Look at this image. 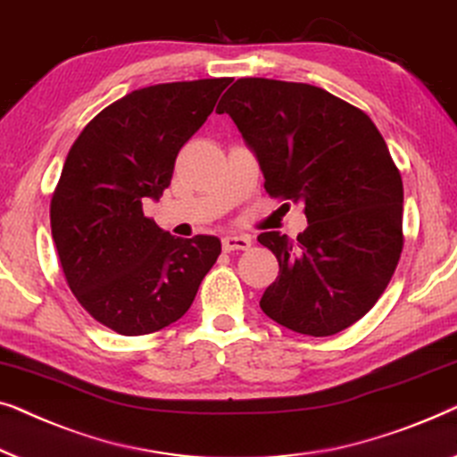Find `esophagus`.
Returning <instances> with one entry per match:
<instances>
[{
  "label": "esophagus",
  "instance_id": "1",
  "mask_svg": "<svg viewBox=\"0 0 457 457\" xmlns=\"http://www.w3.org/2000/svg\"><path fill=\"white\" fill-rule=\"evenodd\" d=\"M221 244L226 253H231V250H248L253 240L248 236H226Z\"/></svg>",
  "mask_w": 457,
  "mask_h": 457
}]
</instances>
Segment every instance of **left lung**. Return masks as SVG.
I'll return each mask as SVG.
<instances>
[{
	"label": "left lung",
	"mask_w": 457,
	"mask_h": 457,
	"mask_svg": "<svg viewBox=\"0 0 457 457\" xmlns=\"http://www.w3.org/2000/svg\"><path fill=\"white\" fill-rule=\"evenodd\" d=\"M217 113L254 151L269 196L304 204L308 220L295 240L259 236L279 262L262 312L312 337L348 329L385 292L403 246V184L381 132L362 109L304 82L240 79Z\"/></svg>",
	"instance_id": "8db88e82"
}]
</instances>
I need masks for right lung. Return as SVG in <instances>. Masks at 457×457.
<instances>
[{
	"label": "right lung",
	"mask_w": 457,
	"mask_h": 457,
	"mask_svg": "<svg viewBox=\"0 0 457 457\" xmlns=\"http://www.w3.org/2000/svg\"><path fill=\"white\" fill-rule=\"evenodd\" d=\"M229 79L138 88L103 109L74 140L51 196V236L70 290L120 336L176 323L221 253L215 236H171L145 217L171 182L182 146Z\"/></svg>",
	"instance_id": "obj_1"
}]
</instances>
